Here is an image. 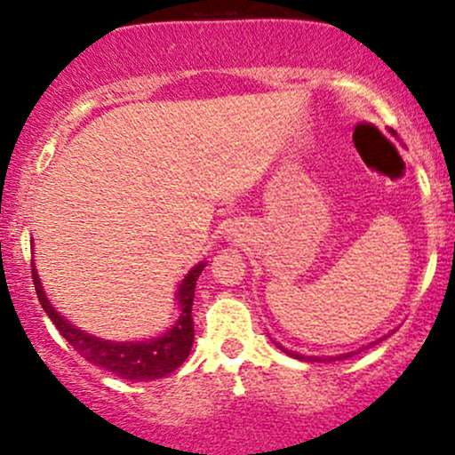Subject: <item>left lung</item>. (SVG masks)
<instances>
[{
	"label": "left lung",
	"mask_w": 455,
	"mask_h": 455,
	"mask_svg": "<svg viewBox=\"0 0 455 455\" xmlns=\"http://www.w3.org/2000/svg\"><path fill=\"white\" fill-rule=\"evenodd\" d=\"M284 352H287V349H284ZM287 354H291L293 358H300V361H304V358H308V361H323V358H313V356H302V354H296V352H287ZM352 356V354H343V356H331V361H339V358H349Z\"/></svg>",
	"instance_id": "1"
}]
</instances>
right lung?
<instances>
[{"label": "right lung", "instance_id": "1", "mask_svg": "<svg viewBox=\"0 0 455 455\" xmlns=\"http://www.w3.org/2000/svg\"><path fill=\"white\" fill-rule=\"evenodd\" d=\"M204 263H198L196 267L189 269V274L179 284L177 300L181 307V315L177 323L157 339H148V341L136 343H123V341H103V339L92 337V334L79 331L73 323H68L52 302L47 300L43 291L41 278H38L36 269L32 266L34 287H36V296L41 300L49 319L56 323V328L75 347V352L82 354L88 363L99 365L106 371H112L114 376L123 378V380H157V378L168 376L174 369L181 367L189 356V349L194 343V319H192V304H194V289L196 281L201 276Z\"/></svg>", "mask_w": 455, "mask_h": 455}]
</instances>
